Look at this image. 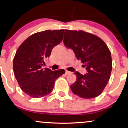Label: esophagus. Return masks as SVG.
I'll return each mask as SVG.
<instances>
[{
  "label": "esophagus",
  "mask_w": 128,
  "mask_h": 128,
  "mask_svg": "<svg viewBox=\"0 0 128 128\" xmlns=\"http://www.w3.org/2000/svg\"><path fill=\"white\" fill-rule=\"evenodd\" d=\"M71 73V72H69V71H67V70H66V75H68V74H70Z\"/></svg>",
  "instance_id": "1"
}]
</instances>
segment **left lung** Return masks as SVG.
<instances>
[{
  "mask_svg": "<svg viewBox=\"0 0 128 128\" xmlns=\"http://www.w3.org/2000/svg\"><path fill=\"white\" fill-rule=\"evenodd\" d=\"M64 44L73 49L77 59L81 60L87 73L78 72L76 81L70 86L75 95L85 99L94 98L102 93L110 78L112 70L111 52L99 37L82 30H65Z\"/></svg>",
  "mask_w": 128,
  "mask_h": 128,
  "instance_id": "left-lung-1",
  "label": "left lung"
}]
</instances>
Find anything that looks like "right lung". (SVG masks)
Here are the masks:
<instances>
[{
    "label": "right lung",
    "mask_w": 128,
    "mask_h": 128,
    "mask_svg": "<svg viewBox=\"0 0 128 128\" xmlns=\"http://www.w3.org/2000/svg\"><path fill=\"white\" fill-rule=\"evenodd\" d=\"M64 30H45L29 36L18 48L13 62L14 73L21 90L32 98L43 97L53 90L55 82L65 73L59 69L42 68L44 58L61 42Z\"/></svg>",
    "instance_id": "obj_1"
}]
</instances>
